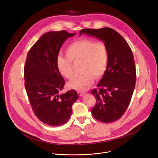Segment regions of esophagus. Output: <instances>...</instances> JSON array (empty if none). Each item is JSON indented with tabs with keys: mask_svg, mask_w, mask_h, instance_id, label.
Masks as SVG:
<instances>
[{
	"mask_svg": "<svg viewBox=\"0 0 158 158\" xmlns=\"http://www.w3.org/2000/svg\"><path fill=\"white\" fill-rule=\"evenodd\" d=\"M77 94H78V95L79 96H84L85 94V93H84V92H82V91H77Z\"/></svg>",
	"mask_w": 158,
	"mask_h": 158,
	"instance_id": "1",
	"label": "esophagus"
}]
</instances>
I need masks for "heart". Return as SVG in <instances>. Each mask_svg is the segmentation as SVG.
I'll return each mask as SVG.
<instances>
[{
    "label": "heart",
    "mask_w": 158,
    "mask_h": 158,
    "mask_svg": "<svg viewBox=\"0 0 158 158\" xmlns=\"http://www.w3.org/2000/svg\"><path fill=\"white\" fill-rule=\"evenodd\" d=\"M67 57L59 56L56 66L59 73L64 77L71 79L74 75V65H80L82 74L74 78L69 83L71 89L85 91L96 79H101L105 74L109 62V53L106 44L91 39H82L70 44L65 49Z\"/></svg>",
    "instance_id": "1"
}]
</instances>
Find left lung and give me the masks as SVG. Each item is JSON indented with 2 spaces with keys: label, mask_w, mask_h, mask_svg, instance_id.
<instances>
[{
  "label": "left lung",
  "mask_w": 158,
  "mask_h": 158,
  "mask_svg": "<svg viewBox=\"0 0 158 158\" xmlns=\"http://www.w3.org/2000/svg\"><path fill=\"white\" fill-rule=\"evenodd\" d=\"M82 34L95 37L107 46V68L97 85L99 89L91 92L96 99L91 112L98 121L104 123L115 122L126 110L136 84V66L132 52L125 39L111 28L84 29L79 35Z\"/></svg>",
  "instance_id": "obj_1"
}]
</instances>
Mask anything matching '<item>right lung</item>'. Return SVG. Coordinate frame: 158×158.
Listing matches in <instances>:
<instances>
[{"instance_id": "right-lung-1", "label": "right lung", "mask_w": 158, "mask_h": 158, "mask_svg": "<svg viewBox=\"0 0 158 158\" xmlns=\"http://www.w3.org/2000/svg\"><path fill=\"white\" fill-rule=\"evenodd\" d=\"M76 35L65 31L45 33L28 52L24 66L25 88L32 110L43 123L59 126L68 121L79 96L72 89L59 94L65 81L56 59L63 43Z\"/></svg>"}]
</instances>
